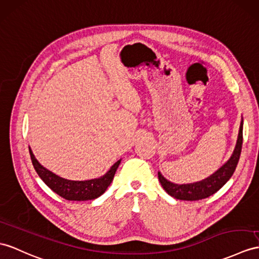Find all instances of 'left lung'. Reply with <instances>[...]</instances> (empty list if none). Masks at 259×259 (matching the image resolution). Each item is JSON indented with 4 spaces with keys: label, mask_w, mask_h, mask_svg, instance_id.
Here are the masks:
<instances>
[{
    "label": "left lung",
    "mask_w": 259,
    "mask_h": 259,
    "mask_svg": "<svg viewBox=\"0 0 259 259\" xmlns=\"http://www.w3.org/2000/svg\"><path fill=\"white\" fill-rule=\"evenodd\" d=\"M243 145V117L241 126H239L238 137L236 142V146L234 151H233L230 159L226 161L224 165L219 168L215 172L212 174L210 177H207L201 181L193 182V184H185L178 185L174 182L167 180L158 171V179L165 191L178 200H186V201H197L201 199H205L210 195L214 194L219 191L230 178L234 174L236 166L241 156Z\"/></svg>",
    "instance_id": "left-lung-1"
}]
</instances>
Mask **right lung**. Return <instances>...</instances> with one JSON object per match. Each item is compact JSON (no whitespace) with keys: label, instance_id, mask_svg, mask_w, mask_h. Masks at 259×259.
<instances>
[{"label":"right lung","instance_id":"right-lung-1","mask_svg":"<svg viewBox=\"0 0 259 259\" xmlns=\"http://www.w3.org/2000/svg\"><path fill=\"white\" fill-rule=\"evenodd\" d=\"M29 154L33 166L36 170V172L38 174L40 179L45 182L54 192L69 201L93 200L99 198L100 195H102L111 185L113 178H114L116 169L119 163H121V159L117 160L114 165L109 169V171L105 172L103 176H101L100 178L84 181H75L61 178L59 176H57L56 174L50 171V170L41 166L38 160L35 158L30 147Z\"/></svg>","mask_w":259,"mask_h":259}]
</instances>
